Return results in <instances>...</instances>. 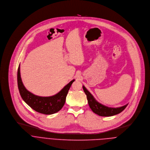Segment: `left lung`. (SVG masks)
Returning a JSON list of instances; mask_svg holds the SVG:
<instances>
[{
	"instance_id": "1",
	"label": "left lung",
	"mask_w": 150,
	"mask_h": 150,
	"mask_svg": "<svg viewBox=\"0 0 150 150\" xmlns=\"http://www.w3.org/2000/svg\"><path fill=\"white\" fill-rule=\"evenodd\" d=\"M83 91L86 95L88 105L92 110L96 114L101 116H111L117 115L122 112L127 106L128 104H127L123 106L118 108H110L103 105L98 102L93 96L90 93L87 88L83 86Z\"/></svg>"
}]
</instances>
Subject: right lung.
I'll use <instances>...</instances> for the list:
<instances>
[{
	"label": "right lung",
	"instance_id": "obj_1",
	"mask_svg": "<svg viewBox=\"0 0 150 150\" xmlns=\"http://www.w3.org/2000/svg\"><path fill=\"white\" fill-rule=\"evenodd\" d=\"M18 86L23 101L34 110L45 115L54 114L63 107L69 88L74 79L65 86L58 93L48 97H42L34 95L25 87L21 77L20 65L18 70Z\"/></svg>",
	"mask_w": 150,
	"mask_h": 150
}]
</instances>
